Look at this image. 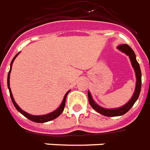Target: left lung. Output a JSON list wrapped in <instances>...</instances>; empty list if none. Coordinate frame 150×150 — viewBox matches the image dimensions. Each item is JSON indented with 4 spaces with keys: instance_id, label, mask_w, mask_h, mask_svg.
<instances>
[{
    "instance_id": "left-lung-1",
    "label": "left lung",
    "mask_w": 150,
    "mask_h": 150,
    "mask_svg": "<svg viewBox=\"0 0 150 150\" xmlns=\"http://www.w3.org/2000/svg\"><path fill=\"white\" fill-rule=\"evenodd\" d=\"M119 51L122 52H124L125 54H126L129 56L131 61L132 66L134 69L135 74H136V88H135V91L131 98V99L126 103L123 106L119 108H105L99 105H98L95 102L92 98V95L91 94V92L88 91H87V94H88V100L91 106L97 112L100 113V115L107 116V117H115V116H121L123 115L124 114L130 110L133 105L136 103L137 99L139 98V96L140 94V91H141V85H142V74H141V69H140V67L139 63L136 60V56L135 52L132 48L128 45L127 44H123V45H120L117 46Z\"/></svg>"
}]
</instances>
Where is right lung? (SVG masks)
<instances>
[{
	"mask_svg": "<svg viewBox=\"0 0 150 150\" xmlns=\"http://www.w3.org/2000/svg\"><path fill=\"white\" fill-rule=\"evenodd\" d=\"M18 53H17L14 57L13 58V59L11 60V65H10V70L8 72V90H9V92H10V96H11V100H12V103L14 106L15 107V108L18 110V111L20 112L21 114H22L25 117H26L27 118H28L29 120L32 121V122H37V123H44V122H50V121H52L55 118H56L57 117L60 115L62 112H63V109H64V107H65V103H66V99H67V94H69V92L70 91V90L68 91L67 93H66L65 96H64V98H63V100L61 103V105L59 106L58 108H56L55 111H52V112H50L49 114H45V115H31V114H28L27 113L26 111H23L21 108L19 107L18 105H17V103L14 101V99L13 98V95H12V93H11V87H10V74H11V67H12V64L14 63V59L16 58L17 56H18Z\"/></svg>",
	"mask_w": 150,
	"mask_h": 150,
	"instance_id": "obj_1",
	"label": "right lung"
}]
</instances>
